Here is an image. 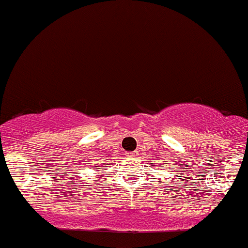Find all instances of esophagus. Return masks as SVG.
<instances>
[{
	"instance_id": "34e87169",
	"label": "esophagus",
	"mask_w": 248,
	"mask_h": 248,
	"mask_svg": "<svg viewBox=\"0 0 248 248\" xmlns=\"http://www.w3.org/2000/svg\"><path fill=\"white\" fill-rule=\"evenodd\" d=\"M125 155H126V157H129V158H132V157L137 156V155H136V153H126Z\"/></svg>"
}]
</instances>
